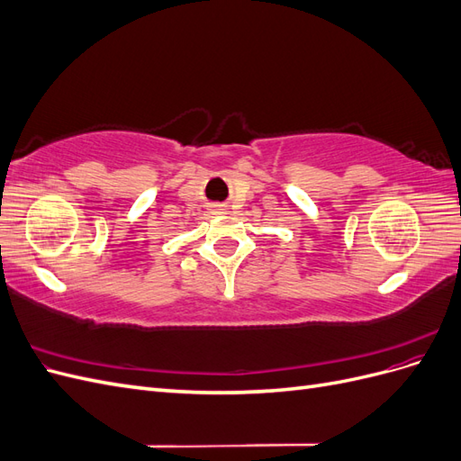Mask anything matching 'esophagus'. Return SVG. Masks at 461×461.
Returning <instances> with one entry per match:
<instances>
[{"mask_svg":"<svg viewBox=\"0 0 461 461\" xmlns=\"http://www.w3.org/2000/svg\"><path fill=\"white\" fill-rule=\"evenodd\" d=\"M209 213H212V215H225L227 213V205H222V203L209 205Z\"/></svg>","mask_w":461,"mask_h":461,"instance_id":"esophagus-1","label":"esophagus"}]
</instances>
